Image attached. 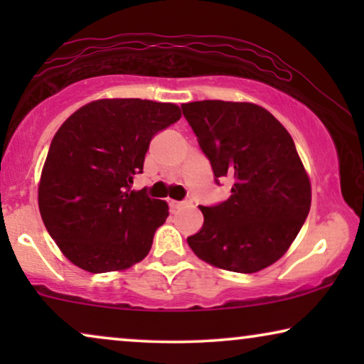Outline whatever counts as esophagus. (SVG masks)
Segmentation results:
<instances>
[{
    "instance_id": "esophagus-1",
    "label": "esophagus",
    "mask_w": 364,
    "mask_h": 364,
    "mask_svg": "<svg viewBox=\"0 0 364 364\" xmlns=\"http://www.w3.org/2000/svg\"><path fill=\"white\" fill-rule=\"evenodd\" d=\"M192 203V200L191 198H186V200H171V208H173V210H176V208H181V207H186V205H191Z\"/></svg>"
}]
</instances>
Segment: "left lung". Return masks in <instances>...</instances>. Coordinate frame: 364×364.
<instances>
[{
	"mask_svg": "<svg viewBox=\"0 0 364 364\" xmlns=\"http://www.w3.org/2000/svg\"><path fill=\"white\" fill-rule=\"evenodd\" d=\"M183 117L210 162L215 183L232 196L203 207V225L188 247L223 270L255 273L288 250L305 223L311 187L295 142L267 109L250 102L182 104Z\"/></svg>",
	"mask_w": 364,
	"mask_h": 364,
	"instance_id": "8db88e82",
	"label": "left lung"
}]
</instances>
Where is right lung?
<instances>
[{"label":"right lung","mask_w":364,"mask_h":364,"mask_svg":"<svg viewBox=\"0 0 364 364\" xmlns=\"http://www.w3.org/2000/svg\"><path fill=\"white\" fill-rule=\"evenodd\" d=\"M181 119L176 104L101 99L79 109L53 137L39 182V212L53 240L82 270L141 262L168 205L131 191L152 137Z\"/></svg>","instance_id":"1"}]
</instances>
